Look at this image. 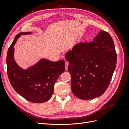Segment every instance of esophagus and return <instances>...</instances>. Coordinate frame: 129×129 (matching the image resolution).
Wrapping results in <instances>:
<instances>
[{
    "label": "esophagus",
    "instance_id": "34e87169",
    "mask_svg": "<svg viewBox=\"0 0 129 129\" xmlns=\"http://www.w3.org/2000/svg\"><path fill=\"white\" fill-rule=\"evenodd\" d=\"M68 65H69V62H68V61H65V69H66V70H68Z\"/></svg>",
    "mask_w": 129,
    "mask_h": 129
}]
</instances>
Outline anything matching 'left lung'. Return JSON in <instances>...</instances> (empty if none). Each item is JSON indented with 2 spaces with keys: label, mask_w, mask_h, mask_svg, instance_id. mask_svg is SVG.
<instances>
[{
  "label": "left lung",
  "mask_w": 129,
  "mask_h": 129,
  "mask_svg": "<svg viewBox=\"0 0 129 129\" xmlns=\"http://www.w3.org/2000/svg\"><path fill=\"white\" fill-rule=\"evenodd\" d=\"M65 57L70 63L68 69L76 96L90 100L105 93L117 63L114 44L108 33L100 30L93 41L75 46Z\"/></svg>",
  "instance_id": "1"
}]
</instances>
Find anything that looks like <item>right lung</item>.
I'll list each match as a JSON object with an SVG mask.
<instances>
[{
  "mask_svg": "<svg viewBox=\"0 0 129 129\" xmlns=\"http://www.w3.org/2000/svg\"><path fill=\"white\" fill-rule=\"evenodd\" d=\"M29 33L17 34L9 48L6 57L8 76L12 87L18 94L29 101L42 103L52 97L55 83L59 76L65 71V61L42 59L26 70L19 68L14 59V46L21 35Z\"/></svg>",
  "mask_w": 129,
  "mask_h": 129,
  "instance_id": "right-lung-1",
  "label": "right lung"
}]
</instances>
